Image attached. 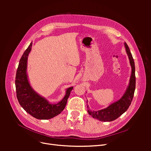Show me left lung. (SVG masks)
Wrapping results in <instances>:
<instances>
[{
	"label": "left lung",
	"mask_w": 151,
	"mask_h": 151,
	"mask_svg": "<svg viewBox=\"0 0 151 151\" xmlns=\"http://www.w3.org/2000/svg\"><path fill=\"white\" fill-rule=\"evenodd\" d=\"M124 45L132 68L129 84L122 98L117 101L111 104L107 108L100 109L98 111H92L89 109L88 105L87 106V108H88V112L89 115L92 116L93 118L98 119L99 121L111 122L116 120V118L121 116L123 113H124L127 110L134 97L135 89V63L130 49L125 42L124 43Z\"/></svg>",
	"instance_id": "1"
}]
</instances>
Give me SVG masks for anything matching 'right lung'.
I'll use <instances>...</instances> for the list:
<instances>
[{
  "label": "right lung",
  "instance_id": "obj_1",
  "mask_svg": "<svg viewBox=\"0 0 151 151\" xmlns=\"http://www.w3.org/2000/svg\"><path fill=\"white\" fill-rule=\"evenodd\" d=\"M31 47L32 43L22 55L17 69L15 81L17 98L22 108L32 116L40 120H48L59 115L64 109L67 99L74 88H67L64 97L57 103H50L36 93L30 85L27 74L28 58Z\"/></svg>",
  "mask_w": 151,
  "mask_h": 151
}]
</instances>
